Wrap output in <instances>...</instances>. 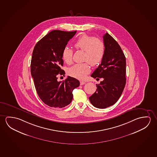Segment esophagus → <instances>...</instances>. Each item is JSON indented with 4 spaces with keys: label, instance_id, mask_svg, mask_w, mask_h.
I'll return each instance as SVG.
<instances>
[{
    "label": "esophagus",
    "instance_id": "esophagus-1",
    "mask_svg": "<svg viewBox=\"0 0 157 157\" xmlns=\"http://www.w3.org/2000/svg\"><path fill=\"white\" fill-rule=\"evenodd\" d=\"M85 83H86V82H83V81H80V85H85Z\"/></svg>",
    "mask_w": 157,
    "mask_h": 157
}]
</instances>
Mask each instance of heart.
<instances>
[{"label": "heart", "instance_id": "heart-1", "mask_svg": "<svg viewBox=\"0 0 157 157\" xmlns=\"http://www.w3.org/2000/svg\"><path fill=\"white\" fill-rule=\"evenodd\" d=\"M77 49L85 51L84 60L92 66H96L101 62L105 52V45L102 40L98 37L83 34L78 37L74 42ZM73 51L65 47L63 51L62 58L67 64L72 63ZM87 62L76 64L69 68L68 74L77 79H84L90 72V67Z\"/></svg>", "mask_w": 157, "mask_h": 157}]
</instances>
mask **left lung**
Listing matches in <instances>:
<instances>
[{
  "label": "left lung",
  "instance_id": "left-lung-1",
  "mask_svg": "<svg viewBox=\"0 0 157 157\" xmlns=\"http://www.w3.org/2000/svg\"><path fill=\"white\" fill-rule=\"evenodd\" d=\"M105 52L101 64L93 72V78H103L96 92L90 98L97 108L105 109L119 99L126 83V59L117 41L106 33L103 36Z\"/></svg>",
  "mask_w": 157,
  "mask_h": 157
}]
</instances>
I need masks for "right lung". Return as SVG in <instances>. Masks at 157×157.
Listing matches in <instances>:
<instances>
[{"label":"right lung","instance_id":"add662e5","mask_svg":"<svg viewBox=\"0 0 157 157\" xmlns=\"http://www.w3.org/2000/svg\"><path fill=\"white\" fill-rule=\"evenodd\" d=\"M76 31H51L35 45L33 51L30 71L37 94L50 107L62 108L72 101V90L80 86L78 80L68 76L58 81V75H65L63 51Z\"/></svg>","mask_w":157,"mask_h":157}]
</instances>
